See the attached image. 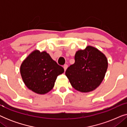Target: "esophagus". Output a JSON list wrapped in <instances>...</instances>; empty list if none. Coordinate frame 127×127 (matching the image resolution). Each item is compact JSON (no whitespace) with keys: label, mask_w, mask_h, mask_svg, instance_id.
I'll return each instance as SVG.
<instances>
[{"label":"esophagus","mask_w":127,"mask_h":127,"mask_svg":"<svg viewBox=\"0 0 127 127\" xmlns=\"http://www.w3.org/2000/svg\"><path fill=\"white\" fill-rule=\"evenodd\" d=\"M67 66H67V65H66V64H65V65H64V70L66 71V70L67 68Z\"/></svg>","instance_id":"esophagus-1"}]
</instances>
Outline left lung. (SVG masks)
<instances>
[{"label": "left lung", "instance_id": "1", "mask_svg": "<svg viewBox=\"0 0 127 127\" xmlns=\"http://www.w3.org/2000/svg\"><path fill=\"white\" fill-rule=\"evenodd\" d=\"M74 60V64L65 72L72 86L81 93L94 91L105 77L108 67L106 57L96 48L88 46L78 50Z\"/></svg>", "mask_w": 127, "mask_h": 127}]
</instances>
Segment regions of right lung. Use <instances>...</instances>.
Returning <instances> with one entry per match:
<instances>
[{"mask_svg": "<svg viewBox=\"0 0 127 127\" xmlns=\"http://www.w3.org/2000/svg\"><path fill=\"white\" fill-rule=\"evenodd\" d=\"M64 69L46 51L35 50L22 62L20 73L29 90L38 94H45L53 89L57 76Z\"/></svg>", "mask_w": 127, "mask_h": 127, "instance_id": "1", "label": "right lung"}]
</instances>
